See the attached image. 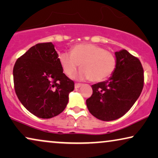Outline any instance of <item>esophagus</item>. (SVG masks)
I'll return each mask as SVG.
<instances>
[{"instance_id": "obj_1", "label": "esophagus", "mask_w": 158, "mask_h": 158, "mask_svg": "<svg viewBox=\"0 0 158 158\" xmlns=\"http://www.w3.org/2000/svg\"><path fill=\"white\" fill-rule=\"evenodd\" d=\"M81 85H82V84L81 83H75V88L76 89H77V88L80 87Z\"/></svg>"}]
</instances>
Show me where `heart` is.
<instances>
[{
    "label": "heart",
    "mask_w": 158,
    "mask_h": 158,
    "mask_svg": "<svg viewBox=\"0 0 158 158\" xmlns=\"http://www.w3.org/2000/svg\"><path fill=\"white\" fill-rule=\"evenodd\" d=\"M63 71L71 76L79 66L81 69L74 75L79 79H89L94 82L108 79L114 72L117 66L115 55L106 48L90 43L78 44L71 52H63L58 56Z\"/></svg>",
    "instance_id": "obj_1"
}]
</instances>
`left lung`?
Returning <instances> with one entry per match:
<instances>
[{
  "label": "left lung",
  "instance_id": "8db88e82",
  "mask_svg": "<svg viewBox=\"0 0 158 158\" xmlns=\"http://www.w3.org/2000/svg\"><path fill=\"white\" fill-rule=\"evenodd\" d=\"M116 69L108 80L92 85V94L86 100L90 113L105 121L126 114L144 87V70L140 60L127 50L115 52Z\"/></svg>",
  "mask_w": 158,
  "mask_h": 158
}]
</instances>
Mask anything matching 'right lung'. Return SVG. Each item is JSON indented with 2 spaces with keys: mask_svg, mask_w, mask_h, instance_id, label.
I'll list each match as a JSON object with an SVG mask.
<instances>
[{
  "mask_svg": "<svg viewBox=\"0 0 158 158\" xmlns=\"http://www.w3.org/2000/svg\"><path fill=\"white\" fill-rule=\"evenodd\" d=\"M15 92L35 116L50 118L62 113L74 82L63 72L52 43H38L19 58L13 69Z\"/></svg>",
  "mask_w": 158,
  "mask_h": 158,
  "instance_id": "obj_1",
  "label": "right lung"
}]
</instances>
